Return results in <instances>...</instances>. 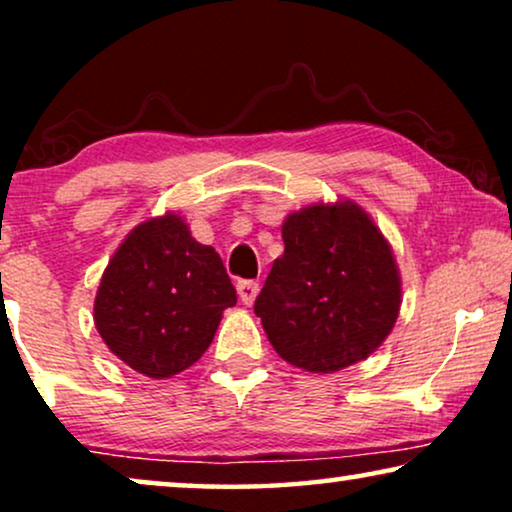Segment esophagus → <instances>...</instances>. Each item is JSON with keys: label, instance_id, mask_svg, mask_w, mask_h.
<instances>
[{"label": "esophagus", "instance_id": "1", "mask_svg": "<svg viewBox=\"0 0 512 512\" xmlns=\"http://www.w3.org/2000/svg\"><path fill=\"white\" fill-rule=\"evenodd\" d=\"M261 291V284L254 282V279H240L237 282V293H240V300L244 305H251Z\"/></svg>", "mask_w": 512, "mask_h": 512}]
</instances>
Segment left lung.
I'll use <instances>...</instances> for the list:
<instances>
[{"label":"left lung","instance_id":"left-lung-1","mask_svg":"<svg viewBox=\"0 0 512 512\" xmlns=\"http://www.w3.org/2000/svg\"><path fill=\"white\" fill-rule=\"evenodd\" d=\"M254 312L275 352L310 373L368 359L401 310V277L373 219L356 202L310 205L282 226Z\"/></svg>","mask_w":512,"mask_h":512}]
</instances>
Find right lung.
<instances>
[{
  "label": "right lung",
  "mask_w": 512,
  "mask_h": 512,
  "mask_svg": "<svg viewBox=\"0 0 512 512\" xmlns=\"http://www.w3.org/2000/svg\"><path fill=\"white\" fill-rule=\"evenodd\" d=\"M235 303L221 256L170 212L139 223L116 249L95 296V326L123 363L163 380L207 352Z\"/></svg>",
  "instance_id": "obj_1"
}]
</instances>
